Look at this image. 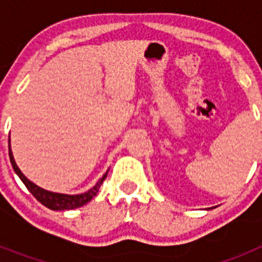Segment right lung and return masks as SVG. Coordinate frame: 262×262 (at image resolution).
Returning a JSON list of instances; mask_svg holds the SVG:
<instances>
[{
  "label": "right lung",
  "mask_w": 262,
  "mask_h": 262,
  "mask_svg": "<svg viewBox=\"0 0 262 262\" xmlns=\"http://www.w3.org/2000/svg\"><path fill=\"white\" fill-rule=\"evenodd\" d=\"M9 157H10V163L14 169V172L17 173L18 177L20 178V181L26 185V187L29 189L30 193L35 196L36 200H38L41 205H45L46 207H48V209L51 210H55V211L73 210V209H77V207H81V206L86 205L89 201L93 200V196L97 195L99 187H101L102 182L105 181V178L107 177V173H108V169H107V172H106L102 177L99 178L98 181H97V184L94 185L92 189L85 191V193H81V194L53 193V191L46 190V189H43V187L38 186V185H35L32 181H30L29 178L20 172V169L18 168L17 163H15V160H14L13 151H11V147H10V139H9Z\"/></svg>",
  "instance_id": "1"
}]
</instances>
